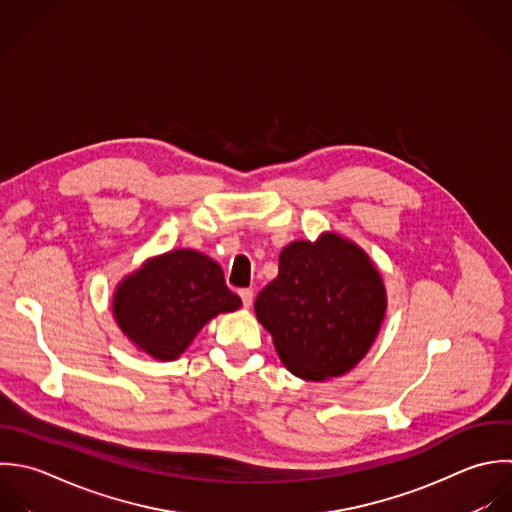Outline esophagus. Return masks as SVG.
<instances>
[{
	"mask_svg": "<svg viewBox=\"0 0 512 512\" xmlns=\"http://www.w3.org/2000/svg\"><path fill=\"white\" fill-rule=\"evenodd\" d=\"M239 297H241L243 307H251V303H253V289H239Z\"/></svg>",
	"mask_w": 512,
	"mask_h": 512,
	"instance_id": "1",
	"label": "esophagus"
}]
</instances>
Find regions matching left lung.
<instances>
[{"label": "left lung", "mask_w": 512, "mask_h": 512, "mask_svg": "<svg viewBox=\"0 0 512 512\" xmlns=\"http://www.w3.org/2000/svg\"><path fill=\"white\" fill-rule=\"evenodd\" d=\"M385 309V287L369 257L329 233L285 247L277 279L255 301L281 361L307 381L353 369L371 349Z\"/></svg>", "instance_id": "1"}]
</instances>
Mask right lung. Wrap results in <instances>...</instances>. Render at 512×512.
Masks as SVG:
<instances>
[{
    "label": "right lung",
    "mask_w": 512,
    "mask_h": 512,
    "mask_svg": "<svg viewBox=\"0 0 512 512\" xmlns=\"http://www.w3.org/2000/svg\"><path fill=\"white\" fill-rule=\"evenodd\" d=\"M241 307L209 257L179 249L151 259L113 295L121 331L155 359L179 357L199 329L219 313Z\"/></svg>",
    "instance_id": "obj_1"
}]
</instances>
